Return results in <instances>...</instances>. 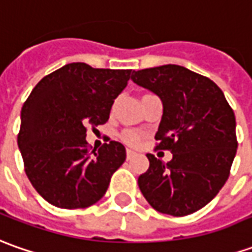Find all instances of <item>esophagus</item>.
Wrapping results in <instances>:
<instances>
[{
	"instance_id": "esophagus-1",
	"label": "esophagus",
	"mask_w": 252,
	"mask_h": 252,
	"mask_svg": "<svg viewBox=\"0 0 252 252\" xmlns=\"http://www.w3.org/2000/svg\"><path fill=\"white\" fill-rule=\"evenodd\" d=\"M132 157H135V152L129 150V149H126V160H131Z\"/></svg>"
}]
</instances>
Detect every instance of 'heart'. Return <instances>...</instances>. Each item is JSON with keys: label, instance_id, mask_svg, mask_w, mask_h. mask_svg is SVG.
Listing matches in <instances>:
<instances>
[{"label": "heart", "instance_id": "obj_1", "mask_svg": "<svg viewBox=\"0 0 252 252\" xmlns=\"http://www.w3.org/2000/svg\"><path fill=\"white\" fill-rule=\"evenodd\" d=\"M149 95H150V94H146V95H143L142 97L149 96ZM121 138H123V140H124L126 143L131 145V146H136L140 140L139 133L135 132V131H124V132H123V135H121Z\"/></svg>", "mask_w": 252, "mask_h": 252}]
</instances>
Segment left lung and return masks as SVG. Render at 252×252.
I'll return each instance as SVG.
<instances>
[{
  "label": "left lung",
  "mask_w": 252,
  "mask_h": 252,
  "mask_svg": "<svg viewBox=\"0 0 252 252\" xmlns=\"http://www.w3.org/2000/svg\"><path fill=\"white\" fill-rule=\"evenodd\" d=\"M133 83L162 102L157 149L171 161L148 155L138 185L156 211L185 217L215 197L229 178L237 150L236 119L223 92L210 78L178 64L132 71Z\"/></svg>",
  "instance_id": "obj_1"
}]
</instances>
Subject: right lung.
<instances>
[{"label":"right lung","mask_w":252,"mask_h":252,"mask_svg":"<svg viewBox=\"0 0 252 252\" xmlns=\"http://www.w3.org/2000/svg\"><path fill=\"white\" fill-rule=\"evenodd\" d=\"M131 70L68 63L44 77L22 107L18 146L26 175L49 204L87 208L103 197L126 161V148L110 140L88 152L87 126L104 124Z\"/></svg>","instance_id":"1"}]
</instances>
